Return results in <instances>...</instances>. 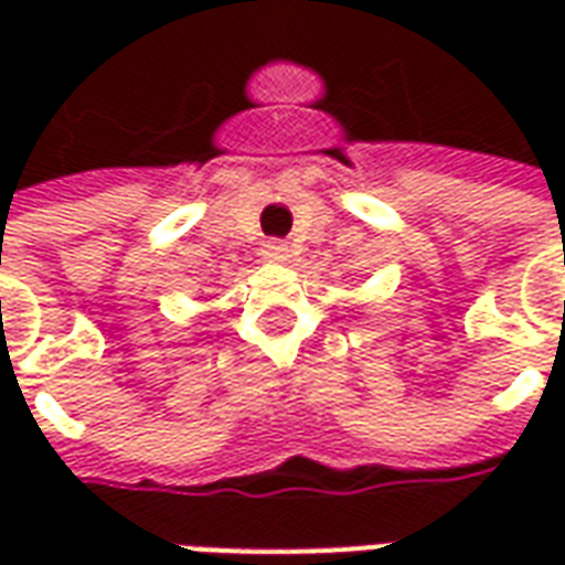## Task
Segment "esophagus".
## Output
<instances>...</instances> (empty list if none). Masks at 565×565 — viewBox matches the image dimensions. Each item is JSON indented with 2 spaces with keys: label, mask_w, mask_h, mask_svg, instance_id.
Listing matches in <instances>:
<instances>
[{
  "label": "esophagus",
  "mask_w": 565,
  "mask_h": 565,
  "mask_svg": "<svg viewBox=\"0 0 565 565\" xmlns=\"http://www.w3.org/2000/svg\"><path fill=\"white\" fill-rule=\"evenodd\" d=\"M259 254L266 259H275V263H284V259L290 257V247H287V242H281V238H269V242H263Z\"/></svg>",
  "instance_id": "obj_1"
}]
</instances>
